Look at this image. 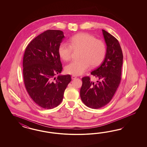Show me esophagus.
Listing matches in <instances>:
<instances>
[{"instance_id":"1","label":"esophagus","mask_w":147,"mask_h":147,"mask_svg":"<svg viewBox=\"0 0 147 147\" xmlns=\"http://www.w3.org/2000/svg\"><path fill=\"white\" fill-rule=\"evenodd\" d=\"M77 77L76 76H71V79L72 80H74V79H76Z\"/></svg>"}]
</instances>
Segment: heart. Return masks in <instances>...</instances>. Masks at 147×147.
<instances>
[{
	"instance_id": "obj_1",
	"label": "heart",
	"mask_w": 147,
	"mask_h": 147,
	"mask_svg": "<svg viewBox=\"0 0 147 147\" xmlns=\"http://www.w3.org/2000/svg\"><path fill=\"white\" fill-rule=\"evenodd\" d=\"M80 49V60L73 61L65 67L67 74L79 76L87 71L91 65L96 67L102 62L106 54V47L102 40L96 39L86 33H81L72 36L69 44L61 43L58 47V54L64 61L71 58L73 50Z\"/></svg>"
}]
</instances>
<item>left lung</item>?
Returning <instances> with one entry per match:
<instances>
[{
	"label": "left lung",
	"mask_w": 147,
	"mask_h": 147,
	"mask_svg": "<svg viewBox=\"0 0 147 147\" xmlns=\"http://www.w3.org/2000/svg\"><path fill=\"white\" fill-rule=\"evenodd\" d=\"M107 45L106 57L102 64L91 72L98 81L93 82L88 76L82 78L80 89L82 101L87 107L98 109L111 101L119 87L121 79L123 53L119 41L102 30Z\"/></svg>",
	"instance_id": "8db88e82"
}]
</instances>
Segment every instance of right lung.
<instances>
[{
    "label": "right lung",
    "mask_w": 147,
    "mask_h": 147,
    "mask_svg": "<svg viewBox=\"0 0 147 147\" xmlns=\"http://www.w3.org/2000/svg\"><path fill=\"white\" fill-rule=\"evenodd\" d=\"M65 38L60 30H49L28 44L23 57V77L27 91L39 107L52 109L62 102L71 81L69 74L55 76L62 70L58 47Z\"/></svg>",
    "instance_id": "obj_1"
}]
</instances>
